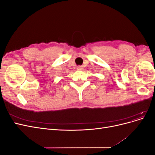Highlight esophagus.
I'll use <instances>...</instances> for the list:
<instances>
[{"instance_id": "1", "label": "esophagus", "mask_w": 155, "mask_h": 155, "mask_svg": "<svg viewBox=\"0 0 155 155\" xmlns=\"http://www.w3.org/2000/svg\"><path fill=\"white\" fill-rule=\"evenodd\" d=\"M83 69V68L82 66H78V67H77V70H82Z\"/></svg>"}]
</instances>
